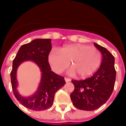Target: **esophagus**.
<instances>
[{
	"instance_id": "1",
	"label": "esophagus",
	"mask_w": 126,
	"mask_h": 126,
	"mask_svg": "<svg viewBox=\"0 0 126 126\" xmlns=\"http://www.w3.org/2000/svg\"><path fill=\"white\" fill-rule=\"evenodd\" d=\"M64 80H65L66 82H70L71 79H68V78H66V77H65V78H64Z\"/></svg>"
}]
</instances>
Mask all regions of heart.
<instances>
[{
	"label": "heart",
	"mask_w": 126,
	"mask_h": 126,
	"mask_svg": "<svg viewBox=\"0 0 126 126\" xmlns=\"http://www.w3.org/2000/svg\"><path fill=\"white\" fill-rule=\"evenodd\" d=\"M48 61L52 69L57 74L63 72L69 65L71 75L76 73L80 77L93 74L99 66L101 54L96 47L81 44L66 45L60 52L53 50L49 53Z\"/></svg>",
	"instance_id": "heart-1"
}]
</instances>
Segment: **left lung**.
Returning <instances> with one entry per match:
<instances>
[{"label": "left lung", "instance_id": "left-lung-1", "mask_svg": "<svg viewBox=\"0 0 126 126\" xmlns=\"http://www.w3.org/2000/svg\"><path fill=\"white\" fill-rule=\"evenodd\" d=\"M102 55L98 70L90 78L83 80H72L74 90L70 97L74 106L85 111L99 109L110 98L116 80L115 58L104 47L94 43Z\"/></svg>", "mask_w": 126, "mask_h": 126}]
</instances>
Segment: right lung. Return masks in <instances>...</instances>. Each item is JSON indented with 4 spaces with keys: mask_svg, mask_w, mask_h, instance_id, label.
<instances>
[{
    "mask_svg": "<svg viewBox=\"0 0 126 126\" xmlns=\"http://www.w3.org/2000/svg\"><path fill=\"white\" fill-rule=\"evenodd\" d=\"M51 49L50 39H35L22 45L13 62L10 76L14 95L22 105L33 111H43L51 107L56 92L66 83L64 77L51 71L48 62V56ZM25 61L34 62L42 72V78L37 90L29 96H22L17 91V68Z\"/></svg>",
    "mask_w": 126,
    "mask_h": 126,
    "instance_id": "add662e5",
    "label": "right lung"
}]
</instances>
